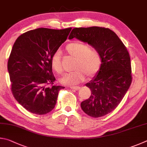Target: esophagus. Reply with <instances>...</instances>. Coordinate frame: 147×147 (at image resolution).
<instances>
[{
	"label": "esophagus",
	"mask_w": 147,
	"mask_h": 147,
	"mask_svg": "<svg viewBox=\"0 0 147 147\" xmlns=\"http://www.w3.org/2000/svg\"><path fill=\"white\" fill-rule=\"evenodd\" d=\"M69 88L75 90H78L80 89V86H69Z\"/></svg>",
	"instance_id": "esophagus-1"
}]
</instances>
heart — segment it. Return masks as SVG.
<instances>
[{"instance_id": "obj_1", "label": "heart", "mask_w": 147, "mask_h": 147, "mask_svg": "<svg viewBox=\"0 0 147 147\" xmlns=\"http://www.w3.org/2000/svg\"><path fill=\"white\" fill-rule=\"evenodd\" d=\"M66 51L69 55L76 58L74 67L76 70L64 76L60 79L62 83L68 85L78 84L84 80L85 75L88 78H91L101 68L102 57L96 48L79 41H74L66 46ZM51 65L59 75L63 74L59 51H56L51 56Z\"/></svg>"}]
</instances>
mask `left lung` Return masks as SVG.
<instances>
[{
  "instance_id": "left-lung-1",
  "label": "left lung",
  "mask_w": 147,
  "mask_h": 147,
  "mask_svg": "<svg viewBox=\"0 0 147 147\" xmlns=\"http://www.w3.org/2000/svg\"><path fill=\"white\" fill-rule=\"evenodd\" d=\"M76 38L98 50L102 64L96 77L87 83L91 95L81 102L87 115L102 117L116 109L132 83L130 57L126 46L109 28H75L69 39Z\"/></svg>"
}]
</instances>
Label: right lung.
<instances>
[{"label":"right lung","instance_id":"1","mask_svg":"<svg viewBox=\"0 0 147 147\" xmlns=\"http://www.w3.org/2000/svg\"><path fill=\"white\" fill-rule=\"evenodd\" d=\"M71 30L37 28L15 40L7 62L11 90L17 102L30 112L44 115L51 112L59 91L64 88L54 84L51 57Z\"/></svg>","mask_w":147,"mask_h":147}]
</instances>
